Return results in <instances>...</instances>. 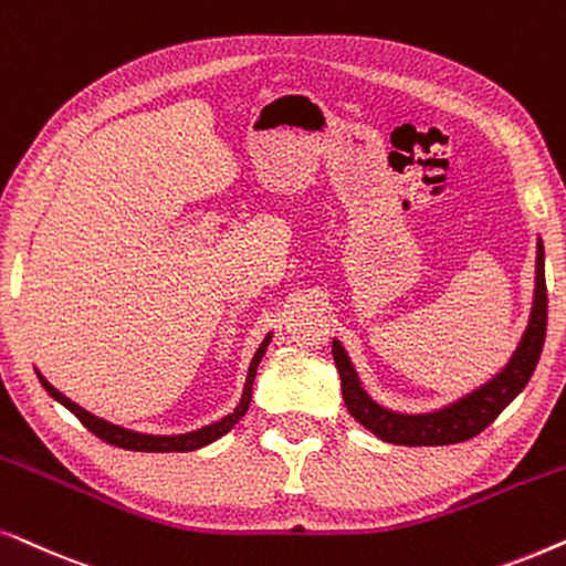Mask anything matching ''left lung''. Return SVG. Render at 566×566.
<instances>
[{"mask_svg":"<svg viewBox=\"0 0 566 566\" xmlns=\"http://www.w3.org/2000/svg\"><path fill=\"white\" fill-rule=\"evenodd\" d=\"M544 240L538 238L536 243V284H533V305L528 315V326L512 352V357L494 373L486 382L473 388L455 401H450L440 409L432 411H396L375 401L361 386L357 370H354L349 354L344 344L334 338L331 354H334L338 378H342V396L346 409L361 427L382 442H394V446L419 448V446H455L465 442L471 437L492 424L500 413L520 396V390L528 386L533 370H536L541 349H544L546 338V274H544Z\"/></svg>","mask_w":566,"mask_h":566,"instance_id":"obj_1","label":"left lung"}]
</instances>
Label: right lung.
I'll return each mask as SVG.
<instances>
[{
    "label": "right lung",
    "instance_id": "obj_1",
    "mask_svg": "<svg viewBox=\"0 0 566 566\" xmlns=\"http://www.w3.org/2000/svg\"><path fill=\"white\" fill-rule=\"evenodd\" d=\"M271 336H274V331H269V334L263 336V342L259 344V349H255V354H253L251 367H248V375H245L243 396H240L235 409H232L228 417L212 421V424L191 429V432H180V434H149V432H137V429H126L120 424H113V421H105L101 417H95V413L82 409L80 403H74L72 398H66L62 390H56L54 386H51V382L43 378V375L38 370H35V375H38V380H41V386L46 388V394L54 398V401L62 403L64 409H70L74 417H77L82 424L90 429V432H93L95 437H101V440L108 442V446H116V448H124V450H139V453H188V450H199V448L209 446V442L220 440L222 434H228L230 429L238 424L240 417H245L248 406H251L255 373H259L263 354H266V349H269Z\"/></svg>",
    "mask_w": 566,
    "mask_h": 566
}]
</instances>
